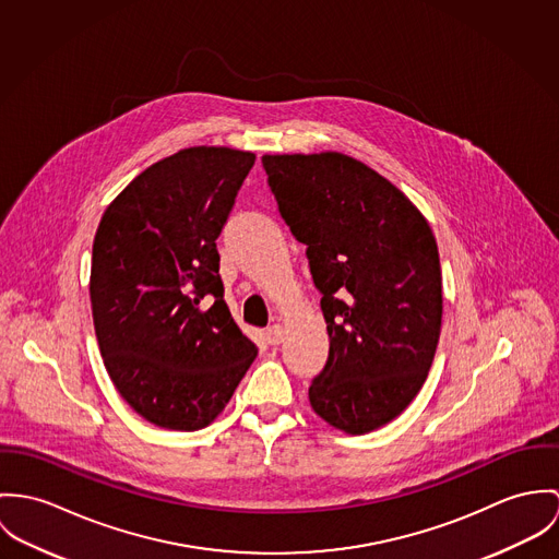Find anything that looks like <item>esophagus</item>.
<instances>
[{
    "instance_id": "1",
    "label": "esophagus",
    "mask_w": 559,
    "mask_h": 559,
    "mask_svg": "<svg viewBox=\"0 0 559 559\" xmlns=\"http://www.w3.org/2000/svg\"><path fill=\"white\" fill-rule=\"evenodd\" d=\"M265 336H267V341H270L272 345H278V343H283V338H285V328H283L281 323H274V325H270V328L265 330Z\"/></svg>"
}]
</instances>
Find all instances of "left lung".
Instances as JSON below:
<instances>
[{
	"instance_id": "obj_1",
	"label": "left lung",
	"mask_w": 559,
	"mask_h": 559,
	"mask_svg": "<svg viewBox=\"0 0 559 559\" xmlns=\"http://www.w3.org/2000/svg\"><path fill=\"white\" fill-rule=\"evenodd\" d=\"M278 212L307 245L330 354L309 388L330 427L371 433L420 392L441 332V267L423 212L341 152L265 154Z\"/></svg>"
}]
</instances>
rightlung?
<instances>
[{
	"mask_svg": "<svg viewBox=\"0 0 559 559\" xmlns=\"http://www.w3.org/2000/svg\"><path fill=\"white\" fill-rule=\"evenodd\" d=\"M254 154L197 145L109 203L92 249L90 300L105 369L147 423H214L257 358L223 300L216 238Z\"/></svg>",
	"mask_w": 559,
	"mask_h": 559,
	"instance_id": "1",
	"label": "right lung"
}]
</instances>
